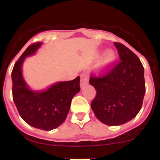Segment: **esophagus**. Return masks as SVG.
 Wrapping results in <instances>:
<instances>
[{"label":"esophagus","instance_id":"obj_1","mask_svg":"<svg viewBox=\"0 0 160 160\" xmlns=\"http://www.w3.org/2000/svg\"><path fill=\"white\" fill-rule=\"evenodd\" d=\"M80 77H81V80H80V87L83 88V86L88 84V82H89V78H88V76L85 75V74H82V75L80 76Z\"/></svg>","mask_w":160,"mask_h":160}]
</instances>
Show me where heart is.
Listing matches in <instances>:
<instances>
[{"label":"heart","mask_w":160,"mask_h":160,"mask_svg":"<svg viewBox=\"0 0 160 160\" xmlns=\"http://www.w3.org/2000/svg\"><path fill=\"white\" fill-rule=\"evenodd\" d=\"M117 55L116 52L112 49H109L106 51L103 56L102 59H101V62H100L99 67H98V71L101 72H104L106 70L109 68L113 62L115 61Z\"/></svg>","instance_id":"obj_1"}]
</instances>
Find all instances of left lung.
<instances>
[{
  "instance_id": "1",
  "label": "left lung",
  "mask_w": 160,
  "mask_h": 160,
  "mask_svg": "<svg viewBox=\"0 0 160 160\" xmlns=\"http://www.w3.org/2000/svg\"><path fill=\"white\" fill-rule=\"evenodd\" d=\"M120 62L103 77H91L97 91L91 108L97 118L110 126L123 125L141 110L146 93L144 68L138 56L118 42H114Z\"/></svg>"
}]
</instances>
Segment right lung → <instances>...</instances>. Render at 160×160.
Wrapping results in <instances>:
<instances>
[{"label": "right lung", "instance_id": "add662e5", "mask_svg": "<svg viewBox=\"0 0 160 160\" xmlns=\"http://www.w3.org/2000/svg\"><path fill=\"white\" fill-rule=\"evenodd\" d=\"M42 44L31 45L14 64L11 72L12 94L19 114L26 123L38 129L50 131L58 128L67 118L71 101L80 90V77L56 82L45 90L31 89L23 77L22 65Z\"/></svg>", "mask_w": 160, "mask_h": 160}]
</instances>
